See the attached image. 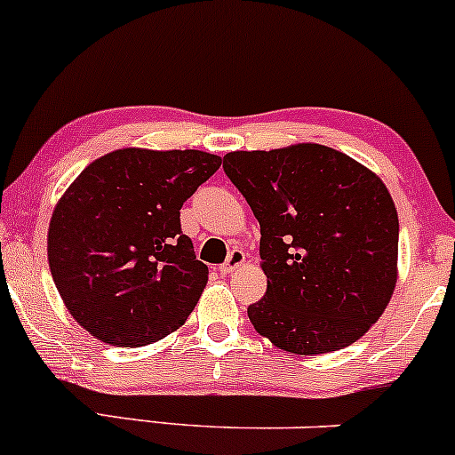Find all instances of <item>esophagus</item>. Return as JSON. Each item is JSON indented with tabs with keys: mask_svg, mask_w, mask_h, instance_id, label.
I'll return each mask as SVG.
<instances>
[{
	"mask_svg": "<svg viewBox=\"0 0 455 455\" xmlns=\"http://www.w3.org/2000/svg\"><path fill=\"white\" fill-rule=\"evenodd\" d=\"M243 261H246V252L239 251V248H235V251H231V254H228L227 261H224L222 266H220V272H222V274L235 272L237 267L243 266Z\"/></svg>",
	"mask_w": 455,
	"mask_h": 455,
	"instance_id": "obj_1",
	"label": "esophagus"
}]
</instances>
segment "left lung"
<instances>
[{
    "instance_id": "1",
    "label": "left lung",
    "mask_w": 455,
    "mask_h": 455,
    "mask_svg": "<svg viewBox=\"0 0 455 455\" xmlns=\"http://www.w3.org/2000/svg\"><path fill=\"white\" fill-rule=\"evenodd\" d=\"M224 172L261 227L266 296L254 331L291 354L358 341L397 283L399 220L378 174L323 144L224 155Z\"/></svg>"
}]
</instances>
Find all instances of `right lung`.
I'll use <instances>...</instances> for the list:
<instances>
[{"label": "right lung", "mask_w": 455, "mask_h": 455, "mask_svg": "<svg viewBox=\"0 0 455 455\" xmlns=\"http://www.w3.org/2000/svg\"><path fill=\"white\" fill-rule=\"evenodd\" d=\"M220 164L194 148H118L84 168L60 198L49 269L68 313L99 341L148 346L194 311L209 269L179 216Z\"/></svg>", "instance_id": "obj_1"}]
</instances>
